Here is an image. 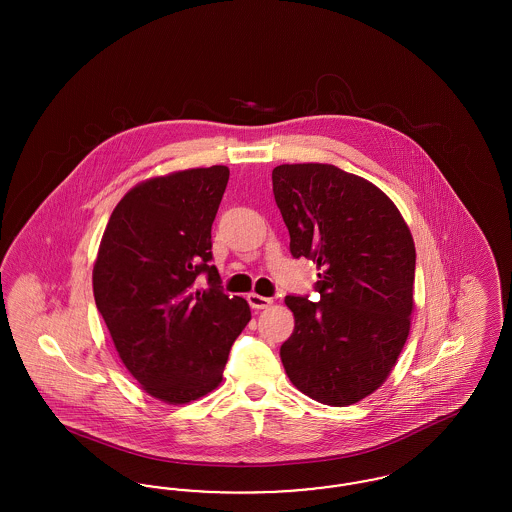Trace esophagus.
I'll use <instances>...</instances> for the list:
<instances>
[{"label":"esophagus","mask_w":512,"mask_h":512,"mask_svg":"<svg viewBox=\"0 0 512 512\" xmlns=\"http://www.w3.org/2000/svg\"><path fill=\"white\" fill-rule=\"evenodd\" d=\"M247 303L251 305V309H267L272 305V299L270 297H263L259 293H249L247 295Z\"/></svg>","instance_id":"obj_1"}]
</instances>
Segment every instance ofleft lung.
<instances>
[{
    "mask_svg": "<svg viewBox=\"0 0 512 512\" xmlns=\"http://www.w3.org/2000/svg\"><path fill=\"white\" fill-rule=\"evenodd\" d=\"M272 192L293 257L322 270L318 301L286 295L295 328L282 365L318 403L353 405L382 386L409 336L413 236L388 195L334 165H280Z\"/></svg>",
    "mask_w": 512,
    "mask_h": 512,
    "instance_id": "1",
    "label": "left lung"
}]
</instances>
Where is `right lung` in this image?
<instances>
[{
    "label": "right lung",
    "instance_id": "1",
    "mask_svg": "<svg viewBox=\"0 0 512 512\" xmlns=\"http://www.w3.org/2000/svg\"><path fill=\"white\" fill-rule=\"evenodd\" d=\"M230 171L153 178L115 207L99 245L94 297L128 372L172 405L215 390L251 311L222 290L211 226ZM203 273L208 288L196 290Z\"/></svg>",
    "mask_w": 512,
    "mask_h": 512
}]
</instances>
